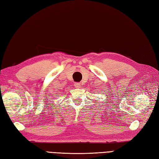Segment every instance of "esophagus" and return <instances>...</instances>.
Listing matches in <instances>:
<instances>
[{
  "mask_svg": "<svg viewBox=\"0 0 159 159\" xmlns=\"http://www.w3.org/2000/svg\"><path fill=\"white\" fill-rule=\"evenodd\" d=\"M75 87L76 88H80L81 87V84L79 83H75Z\"/></svg>",
  "mask_w": 159,
  "mask_h": 159,
  "instance_id": "obj_1",
  "label": "esophagus"
}]
</instances>
